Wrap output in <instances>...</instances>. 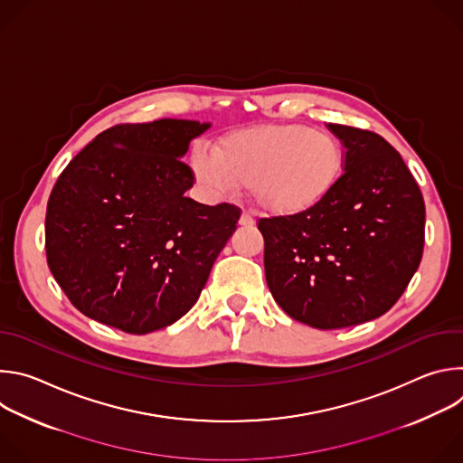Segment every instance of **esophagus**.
<instances>
[{"label":"esophagus","instance_id":"obj_1","mask_svg":"<svg viewBox=\"0 0 463 463\" xmlns=\"http://www.w3.org/2000/svg\"><path fill=\"white\" fill-rule=\"evenodd\" d=\"M240 225H243V227L254 225V214L250 211H243L240 216Z\"/></svg>","mask_w":463,"mask_h":463}]
</instances>
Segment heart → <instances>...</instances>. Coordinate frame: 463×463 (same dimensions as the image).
Masks as SVG:
<instances>
[{
	"instance_id": "b5f03b06",
	"label": "heart",
	"mask_w": 463,
	"mask_h": 463,
	"mask_svg": "<svg viewBox=\"0 0 463 463\" xmlns=\"http://www.w3.org/2000/svg\"><path fill=\"white\" fill-rule=\"evenodd\" d=\"M194 175L216 194L249 186L256 205L277 216L318 207L339 184L346 154L332 131L302 124H269L232 131L218 148L195 145Z\"/></svg>"
}]
</instances>
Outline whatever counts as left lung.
Masks as SVG:
<instances>
[{
  "instance_id": "obj_1",
  "label": "left lung",
  "mask_w": 463,
  "mask_h": 463,
  "mask_svg": "<svg viewBox=\"0 0 463 463\" xmlns=\"http://www.w3.org/2000/svg\"><path fill=\"white\" fill-rule=\"evenodd\" d=\"M346 154L345 174L313 211L260 218L266 280L277 304L318 329L386 313L414 277L425 243L421 190L373 131L327 124Z\"/></svg>"
}]
</instances>
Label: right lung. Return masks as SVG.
I'll return each mask as SVG.
<instances>
[{
    "instance_id": "1",
    "label": "right lung",
    "mask_w": 463,
    "mask_h": 463,
    "mask_svg": "<svg viewBox=\"0 0 463 463\" xmlns=\"http://www.w3.org/2000/svg\"><path fill=\"white\" fill-rule=\"evenodd\" d=\"M209 122L161 118L117 124L63 168L49 195V269L86 317L145 335L179 320L200 298L240 220L184 192L181 157Z\"/></svg>"
}]
</instances>
